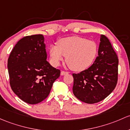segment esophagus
<instances>
[{"instance_id": "34e87169", "label": "esophagus", "mask_w": 130, "mask_h": 130, "mask_svg": "<svg viewBox=\"0 0 130 130\" xmlns=\"http://www.w3.org/2000/svg\"><path fill=\"white\" fill-rule=\"evenodd\" d=\"M68 72H65V71H61V75H65L68 74Z\"/></svg>"}]
</instances>
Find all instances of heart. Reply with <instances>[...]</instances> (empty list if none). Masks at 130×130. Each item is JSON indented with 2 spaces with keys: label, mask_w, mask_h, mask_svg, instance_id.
Here are the masks:
<instances>
[{
  "label": "heart",
  "mask_w": 130,
  "mask_h": 130,
  "mask_svg": "<svg viewBox=\"0 0 130 130\" xmlns=\"http://www.w3.org/2000/svg\"><path fill=\"white\" fill-rule=\"evenodd\" d=\"M51 62L54 66H58L63 57L70 69L80 72L89 67L96 58L98 52L97 44L79 37H69L61 39L58 45L50 47Z\"/></svg>",
  "instance_id": "obj_1"
}]
</instances>
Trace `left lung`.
<instances>
[{
    "mask_svg": "<svg viewBox=\"0 0 130 130\" xmlns=\"http://www.w3.org/2000/svg\"><path fill=\"white\" fill-rule=\"evenodd\" d=\"M118 58L110 40L101 35L98 57L88 69L73 73V93L82 102L98 103L113 91L118 82Z\"/></svg>",
    "mask_w": 130,
    "mask_h": 130,
    "instance_id": "obj_1",
    "label": "left lung"
}]
</instances>
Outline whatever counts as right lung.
Wrapping results in <instances>:
<instances>
[{"label": "right lung", "mask_w": 130, "mask_h": 130, "mask_svg": "<svg viewBox=\"0 0 130 130\" xmlns=\"http://www.w3.org/2000/svg\"><path fill=\"white\" fill-rule=\"evenodd\" d=\"M47 57L44 37L37 34L20 39L8 58L11 88L28 104L44 100L60 75V70L53 67Z\"/></svg>", "instance_id": "add662e5"}]
</instances>
